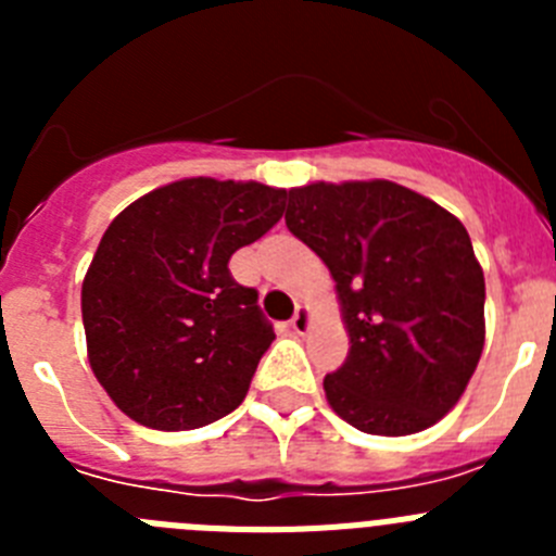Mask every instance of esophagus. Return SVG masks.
<instances>
[{"label":"esophagus","mask_w":556,"mask_h":556,"mask_svg":"<svg viewBox=\"0 0 556 556\" xmlns=\"http://www.w3.org/2000/svg\"><path fill=\"white\" fill-rule=\"evenodd\" d=\"M289 326H292L294 333H306L308 326H312V314H308V308L306 306L294 308V317L289 320Z\"/></svg>","instance_id":"esophagus-1"}]
</instances>
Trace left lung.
<instances>
[{"label": "left lung", "mask_w": 556, "mask_h": 556, "mask_svg": "<svg viewBox=\"0 0 556 556\" xmlns=\"http://www.w3.org/2000/svg\"><path fill=\"white\" fill-rule=\"evenodd\" d=\"M287 228L337 281L351 337L323 387L365 434L404 437L448 415L484 348V273L465 225L392 180L289 189Z\"/></svg>", "instance_id": "1"}]
</instances>
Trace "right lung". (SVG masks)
I'll list each match as a JSON object with an SVG mask.
<instances>
[{"label": "right lung", "instance_id": "right-lung-1", "mask_svg": "<svg viewBox=\"0 0 556 556\" xmlns=\"http://www.w3.org/2000/svg\"><path fill=\"white\" fill-rule=\"evenodd\" d=\"M287 191L186 178L108 225L83 281L88 362L136 424L186 431L230 415L275 331L228 262L283 217Z\"/></svg>", "mask_w": 556, "mask_h": 556}]
</instances>
